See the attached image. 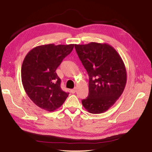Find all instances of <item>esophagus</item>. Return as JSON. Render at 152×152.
I'll use <instances>...</instances> for the list:
<instances>
[{"label": "esophagus", "mask_w": 152, "mask_h": 152, "mask_svg": "<svg viewBox=\"0 0 152 152\" xmlns=\"http://www.w3.org/2000/svg\"><path fill=\"white\" fill-rule=\"evenodd\" d=\"M76 91H77L76 88H74V89H73V90H71V92H72V94H75V92H76Z\"/></svg>", "instance_id": "1"}]
</instances>
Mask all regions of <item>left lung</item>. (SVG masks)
<instances>
[{
  "label": "left lung",
  "mask_w": 152,
  "mask_h": 152,
  "mask_svg": "<svg viewBox=\"0 0 152 152\" xmlns=\"http://www.w3.org/2000/svg\"><path fill=\"white\" fill-rule=\"evenodd\" d=\"M75 48L89 75V94L82 104L89 113H104L125 88L127 75L123 59L108 44L90 42Z\"/></svg>",
  "instance_id": "1"
}]
</instances>
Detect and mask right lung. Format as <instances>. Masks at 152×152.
I'll return each mask as SVG.
<instances>
[{
	"label": "right lung",
	"mask_w": 152,
	"mask_h": 152,
	"mask_svg": "<svg viewBox=\"0 0 152 152\" xmlns=\"http://www.w3.org/2000/svg\"><path fill=\"white\" fill-rule=\"evenodd\" d=\"M73 47L74 44H46L33 48L26 55L22 83L29 99L41 109L53 112L68 97L69 93L61 89V80L55 71Z\"/></svg>",
	"instance_id": "1"
}]
</instances>
